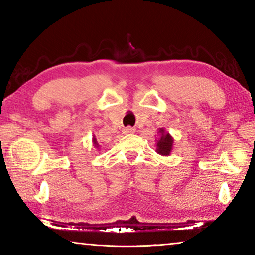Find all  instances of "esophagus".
<instances>
[{"instance_id": "34e87169", "label": "esophagus", "mask_w": 255, "mask_h": 255, "mask_svg": "<svg viewBox=\"0 0 255 255\" xmlns=\"http://www.w3.org/2000/svg\"><path fill=\"white\" fill-rule=\"evenodd\" d=\"M135 132V128L132 127H126L124 129V133H133Z\"/></svg>"}]
</instances>
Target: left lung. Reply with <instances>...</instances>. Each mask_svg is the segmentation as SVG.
<instances>
[{
    "mask_svg": "<svg viewBox=\"0 0 255 255\" xmlns=\"http://www.w3.org/2000/svg\"><path fill=\"white\" fill-rule=\"evenodd\" d=\"M159 132H161L162 137L159 138V140H157L156 152L158 154L164 155V156H166V155H169L170 152H171L172 145H173V139H172L170 133L164 132L163 129H161Z\"/></svg>",
    "mask_w": 255,
    "mask_h": 255,
    "instance_id": "8db88e82",
    "label": "left lung"
}]
</instances>
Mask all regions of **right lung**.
<instances>
[{"instance_id": "1", "label": "right lung", "mask_w": 255, "mask_h": 255, "mask_svg": "<svg viewBox=\"0 0 255 255\" xmlns=\"http://www.w3.org/2000/svg\"><path fill=\"white\" fill-rule=\"evenodd\" d=\"M93 141H94V145H96V147H98V144H97V140H96V138H94V139H93Z\"/></svg>"}]
</instances>
